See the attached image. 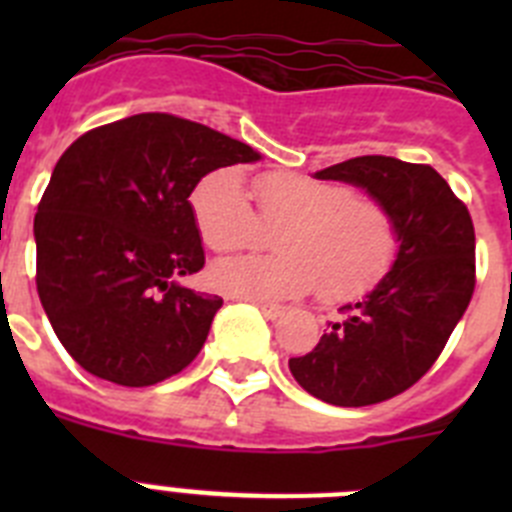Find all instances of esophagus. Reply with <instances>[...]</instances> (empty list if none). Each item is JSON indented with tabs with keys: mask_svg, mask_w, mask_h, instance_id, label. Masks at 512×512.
<instances>
[{
	"mask_svg": "<svg viewBox=\"0 0 512 512\" xmlns=\"http://www.w3.org/2000/svg\"><path fill=\"white\" fill-rule=\"evenodd\" d=\"M256 307H259V310L264 312V318H269V320L282 318V312H284V307H279V305H269V302H256Z\"/></svg>",
	"mask_w": 512,
	"mask_h": 512,
	"instance_id": "1",
	"label": "esophagus"
}]
</instances>
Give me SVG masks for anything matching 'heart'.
Wrapping results in <instances>:
<instances>
[{
    "label": "heart",
    "mask_w": 512,
    "mask_h": 512,
    "mask_svg": "<svg viewBox=\"0 0 512 512\" xmlns=\"http://www.w3.org/2000/svg\"><path fill=\"white\" fill-rule=\"evenodd\" d=\"M250 205L241 174L212 171L192 192L194 225L212 251L256 246L274 233L279 253L230 256L212 264L210 279L220 292L243 300L282 302L320 287L328 302L351 300L379 282L395 261L397 230L379 202L356 197L346 184L297 174L256 176Z\"/></svg>",
    "instance_id": "1"
}]
</instances>
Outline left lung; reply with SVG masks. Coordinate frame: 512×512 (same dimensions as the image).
Segmentation results:
<instances>
[{
	"label": "left lung",
	"instance_id": "1",
	"mask_svg": "<svg viewBox=\"0 0 512 512\" xmlns=\"http://www.w3.org/2000/svg\"><path fill=\"white\" fill-rule=\"evenodd\" d=\"M315 179L364 189L390 212V271L330 323L310 354L289 359L302 390L338 408L390 400L433 366L474 292V225L467 205L431 166L359 156Z\"/></svg>",
	"mask_w": 512,
	"mask_h": 512
}]
</instances>
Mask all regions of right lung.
Instances as JSON below:
<instances>
[{
  "label": "right lung",
  "mask_w": 512,
  "mask_h": 512,
  "mask_svg": "<svg viewBox=\"0 0 512 512\" xmlns=\"http://www.w3.org/2000/svg\"><path fill=\"white\" fill-rule=\"evenodd\" d=\"M261 153L166 112L74 140L35 215L38 295L71 359L122 387L174 377L205 346L223 300L182 287L205 266L189 194Z\"/></svg>",
  "instance_id": "1"
}]
</instances>
